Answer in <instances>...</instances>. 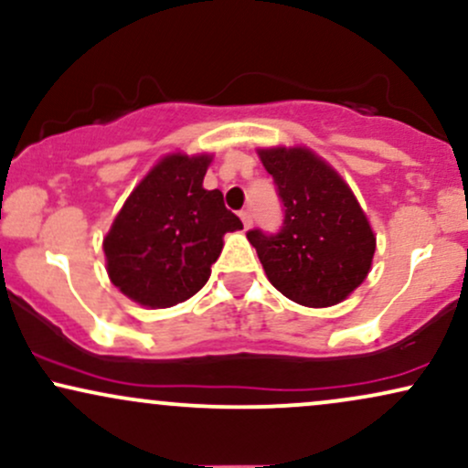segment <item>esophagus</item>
Instances as JSON below:
<instances>
[{
	"mask_svg": "<svg viewBox=\"0 0 468 468\" xmlns=\"http://www.w3.org/2000/svg\"><path fill=\"white\" fill-rule=\"evenodd\" d=\"M239 218H241V222H244V229H250L252 227V216H250L249 208H244V211L239 213Z\"/></svg>",
	"mask_w": 468,
	"mask_h": 468,
	"instance_id": "34e87169",
	"label": "esophagus"
}]
</instances>
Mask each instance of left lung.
<instances>
[{"label": "left lung", "mask_w": 468, "mask_h": 468, "mask_svg": "<svg viewBox=\"0 0 468 468\" xmlns=\"http://www.w3.org/2000/svg\"><path fill=\"white\" fill-rule=\"evenodd\" d=\"M283 202L275 235L249 230L266 277L290 302L327 308L350 297L372 268L376 238L346 180L305 147L260 149Z\"/></svg>", "instance_id": "1"}]
</instances>
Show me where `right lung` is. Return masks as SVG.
<instances>
[{
  "mask_svg": "<svg viewBox=\"0 0 468 468\" xmlns=\"http://www.w3.org/2000/svg\"><path fill=\"white\" fill-rule=\"evenodd\" d=\"M211 155L169 154L130 193L103 239L107 275L132 302L171 308L208 282L222 238L241 229L218 189L202 186Z\"/></svg>",
  "mask_w": 468,
  "mask_h": 468,
  "instance_id": "1",
  "label": "right lung"
}]
</instances>
